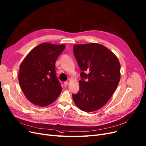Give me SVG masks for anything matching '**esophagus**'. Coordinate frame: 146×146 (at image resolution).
Returning <instances> with one entry per match:
<instances>
[{"label":"esophagus","instance_id":"34e87169","mask_svg":"<svg viewBox=\"0 0 146 146\" xmlns=\"http://www.w3.org/2000/svg\"><path fill=\"white\" fill-rule=\"evenodd\" d=\"M68 82H67V81H66V82H64V86L66 87V86H68Z\"/></svg>","mask_w":146,"mask_h":146}]
</instances>
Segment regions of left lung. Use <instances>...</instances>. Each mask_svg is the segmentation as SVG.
<instances>
[{
    "mask_svg": "<svg viewBox=\"0 0 146 146\" xmlns=\"http://www.w3.org/2000/svg\"><path fill=\"white\" fill-rule=\"evenodd\" d=\"M73 53L82 70L79 91L72 95L73 101L84 111L99 110L110 100L118 85L119 60L109 49L97 43L75 44Z\"/></svg>",
    "mask_w": 146,
    "mask_h": 146,
    "instance_id": "8db88e82",
    "label": "left lung"
}]
</instances>
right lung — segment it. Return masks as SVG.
Listing matches in <instances>:
<instances>
[{
	"instance_id": "obj_1",
	"label": "right lung",
	"mask_w": 146,
	"mask_h": 146,
	"mask_svg": "<svg viewBox=\"0 0 146 146\" xmlns=\"http://www.w3.org/2000/svg\"><path fill=\"white\" fill-rule=\"evenodd\" d=\"M65 48L64 44L42 43L27 55L20 65L19 81L31 103L45 107L58 98L62 87L56 77L55 62Z\"/></svg>"
}]
</instances>
